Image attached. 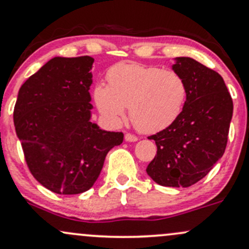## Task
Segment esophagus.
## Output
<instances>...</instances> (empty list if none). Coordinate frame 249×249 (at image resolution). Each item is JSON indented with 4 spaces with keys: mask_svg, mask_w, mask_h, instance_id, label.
<instances>
[{
    "mask_svg": "<svg viewBox=\"0 0 249 249\" xmlns=\"http://www.w3.org/2000/svg\"><path fill=\"white\" fill-rule=\"evenodd\" d=\"M125 141H127V142H136V141H138V138L136 137L135 135H132V133H125Z\"/></svg>",
    "mask_w": 249,
    "mask_h": 249,
    "instance_id": "esophagus-1",
    "label": "esophagus"
}]
</instances>
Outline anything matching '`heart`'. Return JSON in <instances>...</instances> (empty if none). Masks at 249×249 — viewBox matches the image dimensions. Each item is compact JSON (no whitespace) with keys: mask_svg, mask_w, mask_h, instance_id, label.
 <instances>
[{"mask_svg":"<svg viewBox=\"0 0 249 249\" xmlns=\"http://www.w3.org/2000/svg\"><path fill=\"white\" fill-rule=\"evenodd\" d=\"M108 86L98 83L93 99L111 124H118L129 107L136 129L155 133L180 116L187 99V83L175 70L138 63H118L107 71Z\"/></svg>","mask_w":249,"mask_h":249,"instance_id":"heart-1","label":"heart"}]
</instances>
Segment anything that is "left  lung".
Masks as SVG:
<instances>
[{"instance_id":"obj_1","label":"left lung","mask_w":249,"mask_h":249,"mask_svg":"<svg viewBox=\"0 0 249 249\" xmlns=\"http://www.w3.org/2000/svg\"><path fill=\"white\" fill-rule=\"evenodd\" d=\"M173 70L186 81V103L173 124L148 137L158 151L146 173L161 186L188 187L223 156L232 100L221 75L193 58L177 57Z\"/></svg>"}]
</instances>
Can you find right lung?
<instances>
[{"label": "right lung", "instance_id": "add662e5", "mask_svg": "<svg viewBox=\"0 0 249 249\" xmlns=\"http://www.w3.org/2000/svg\"><path fill=\"white\" fill-rule=\"evenodd\" d=\"M89 56L54 57L21 86L14 125L28 169L39 184L58 195L93 186L105 158L123 143V132L90 122Z\"/></svg>", "mask_w": 249, "mask_h": 249}]
</instances>
